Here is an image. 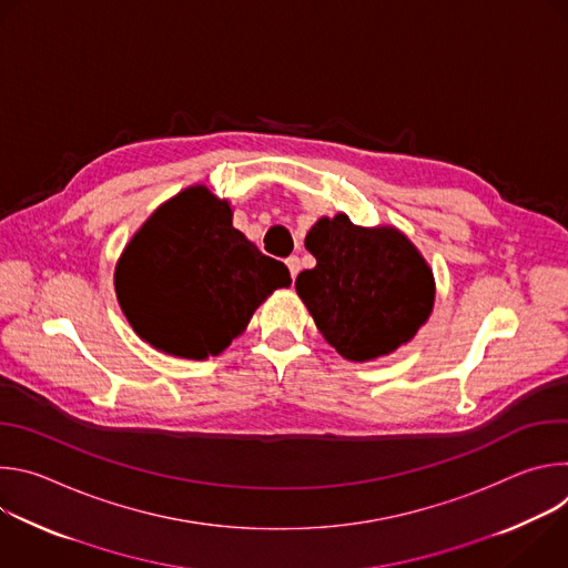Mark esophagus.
I'll return each mask as SVG.
<instances>
[{
  "label": "esophagus",
  "instance_id": "34e87169",
  "mask_svg": "<svg viewBox=\"0 0 568 568\" xmlns=\"http://www.w3.org/2000/svg\"><path fill=\"white\" fill-rule=\"evenodd\" d=\"M285 265H287V270H290L292 278H296V274H298V270H301V261H298V256H290V258L285 261Z\"/></svg>",
  "mask_w": 568,
  "mask_h": 568
}]
</instances>
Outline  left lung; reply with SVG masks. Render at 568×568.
<instances>
[{
  "label": "left lung",
  "mask_w": 568,
  "mask_h": 568,
  "mask_svg": "<svg viewBox=\"0 0 568 568\" xmlns=\"http://www.w3.org/2000/svg\"><path fill=\"white\" fill-rule=\"evenodd\" d=\"M316 258L296 294L342 357L368 362L414 339L434 307V274L414 242L393 226L321 217L305 235Z\"/></svg>",
  "instance_id": "left-lung-1"
}]
</instances>
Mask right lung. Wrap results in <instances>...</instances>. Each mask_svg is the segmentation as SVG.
<instances>
[{"label": "right lung", "mask_w": 568, "mask_h": 568, "mask_svg": "<svg viewBox=\"0 0 568 568\" xmlns=\"http://www.w3.org/2000/svg\"><path fill=\"white\" fill-rule=\"evenodd\" d=\"M226 200L191 186L161 204L123 250L114 290L134 333L175 357L220 355L256 307L292 283L237 229Z\"/></svg>", "instance_id": "obj_1"}]
</instances>
